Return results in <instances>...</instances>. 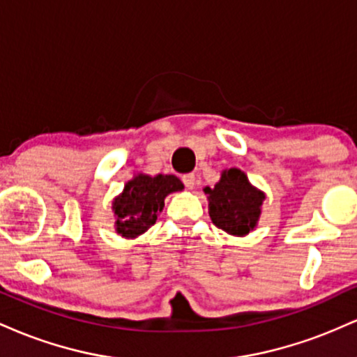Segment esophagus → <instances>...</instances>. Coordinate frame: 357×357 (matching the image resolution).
<instances>
[{
  "label": "esophagus",
  "mask_w": 357,
  "mask_h": 357,
  "mask_svg": "<svg viewBox=\"0 0 357 357\" xmlns=\"http://www.w3.org/2000/svg\"><path fill=\"white\" fill-rule=\"evenodd\" d=\"M183 183H184V186L188 188V190H192V188H195V184H196V176L195 174H184L183 176Z\"/></svg>",
  "instance_id": "esophagus-1"
}]
</instances>
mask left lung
Here are the masks:
<instances>
[{
    "mask_svg": "<svg viewBox=\"0 0 357 357\" xmlns=\"http://www.w3.org/2000/svg\"><path fill=\"white\" fill-rule=\"evenodd\" d=\"M210 195L211 221L230 235L243 236L257 227L260 218V206L265 195L248 183L247 176L238 167L223 171L215 188H206Z\"/></svg>",
    "mask_w": 357,
    "mask_h": 357,
    "instance_id": "8db88e82",
    "label": "left lung"
}]
</instances>
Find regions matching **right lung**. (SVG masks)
Returning <instances> with one entry per match:
<instances>
[{
    "label": "right lung",
    "mask_w": 357,
    "mask_h": 357,
    "mask_svg": "<svg viewBox=\"0 0 357 357\" xmlns=\"http://www.w3.org/2000/svg\"><path fill=\"white\" fill-rule=\"evenodd\" d=\"M179 190H183V183L173 174H158L154 178L139 174L130 179L122 195L114 199L117 233L127 238L144 233L158 220L166 196Z\"/></svg>",
    "instance_id": "right-lung-1"
}]
</instances>
